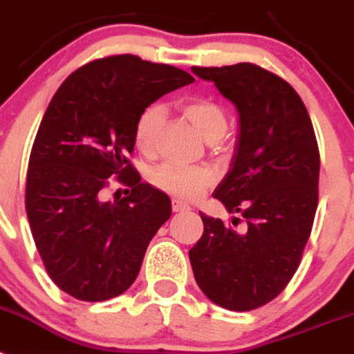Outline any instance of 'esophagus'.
I'll return each instance as SVG.
<instances>
[{
	"label": "esophagus",
	"instance_id": "1",
	"mask_svg": "<svg viewBox=\"0 0 354 354\" xmlns=\"http://www.w3.org/2000/svg\"><path fill=\"white\" fill-rule=\"evenodd\" d=\"M171 209H174V212H186L192 207H189L186 202H183V200H174V202H171Z\"/></svg>",
	"mask_w": 354,
	"mask_h": 354
}]
</instances>
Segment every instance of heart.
<instances>
[{
    "mask_svg": "<svg viewBox=\"0 0 354 354\" xmlns=\"http://www.w3.org/2000/svg\"><path fill=\"white\" fill-rule=\"evenodd\" d=\"M186 118L192 122L207 142H220L227 134L228 118L225 109L218 102L204 97H196L183 104ZM162 108L152 104L140 115L134 127V143L143 154H152L156 150L159 126L162 122ZM212 171L204 167H183V165H162L152 174V183L161 192H167L179 198H196L212 183Z\"/></svg>",
    "mask_w": 354,
    "mask_h": 354,
    "instance_id": "obj_1",
    "label": "heart"
}]
</instances>
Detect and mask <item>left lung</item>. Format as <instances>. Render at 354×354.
Instances as JSON below:
<instances>
[{
    "mask_svg": "<svg viewBox=\"0 0 354 354\" xmlns=\"http://www.w3.org/2000/svg\"><path fill=\"white\" fill-rule=\"evenodd\" d=\"M237 109L232 161L212 196L246 220L234 230L200 212L204 234L189 250L202 292L227 310L270 303L296 273L317 209L319 149L301 97L253 64L192 67ZM239 218H232L237 225Z\"/></svg>",
    "mask_w": 354,
    "mask_h": 354,
    "instance_id": "1",
    "label": "left lung"
}]
</instances>
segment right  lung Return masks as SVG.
I'll use <instances>...</instances> for the list:
<instances>
[{
  "label": "right lung",
  "instance_id": "add662e5",
  "mask_svg": "<svg viewBox=\"0 0 354 354\" xmlns=\"http://www.w3.org/2000/svg\"><path fill=\"white\" fill-rule=\"evenodd\" d=\"M193 81L171 65L118 55L83 65L56 90L31 149L26 214L46 271L72 298L111 299L138 277L171 202L127 159L134 127L159 97ZM111 176L131 192L106 203Z\"/></svg>",
  "mask_w": 354,
  "mask_h": 354
}]
</instances>
